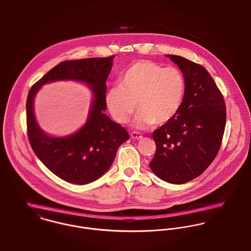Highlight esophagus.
Listing matches in <instances>:
<instances>
[{
	"instance_id": "1",
	"label": "esophagus",
	"mask_w": 251,
	"mask_h": 251,
	"mask_svg": "<svg viewBox=\"0 0 251 251\" xmlns=\"http://www.w3.org/2000/svg\"><path fill=\"white\" fill-rule=\"evenodd\" d=\"M131 137L132 138H135V139H140V138H142V135L140 133H138V132H132L131 133Z\"/></svg>"
}]
</instances>
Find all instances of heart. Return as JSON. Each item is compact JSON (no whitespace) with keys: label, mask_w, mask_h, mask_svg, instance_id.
Masks as SVG:
<instances>
[{"label":"heart","mask_w":251,"mask_h":251,"mask_svg":"<svg viewBox=\"0 0 251 251\" xmlns=\"http://www.w3.org/2000/svg\"><path fill=\"white\" fill-rule=\"evenodd\" d=\"M186 92V80L176 67H167L139 60L132 64L119 78V86L112 87L105 96V104L119 124L127 123L140 113L135 126L145 128L154 122L163 125L179 112Z\"/></svg>","instance_id":"heart-1"}]
</instances>
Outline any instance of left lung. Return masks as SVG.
Wrapping results in <instances>:
<instances>
[{
    "instance_id": "obj_1",
    "label": "left lung",
    "mask_w": 251,
    "mask_h": 251,
    "mask_svg": "<svg viewBox=\"0 0 251 251\" xmlns=\"http://www.w3.org/2000/svg\"><path fill=\"white\" fill-rule=\"evenodd\" d=\"M168 56L183 73L186 92L177 115L153 133L156 149L150 167L159 178L181 184L203 173L218 154L226 108L205 68L186 58Z\"/></svg>"
}]
</instances>
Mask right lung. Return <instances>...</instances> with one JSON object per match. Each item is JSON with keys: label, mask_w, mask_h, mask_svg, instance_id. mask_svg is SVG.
Returning <instances> with one entry per match:
<instances>
[{"label": "right lung", "mask_w": 251, "mask_h": 251, "mask_svg": "<svg viewBox=\"0 0 251 251\" xmlns=\"http://www.w3.org/2000/svg\"><path fill=\"white\" fill-rule=\"evenodd\" d=\"M115 57L63 61L29 90L26 99V131L30 146L52 173L68 182L86 184L96 180L110 168L118 147L130 137L125 128L103 113L107 109L106 80ZM68 78L87 82L93 90L95 99L88 121L80 131L66 138H51L38 128L33 113V99L44 83Z\"/></svg>", "instance_id": "right-lung-1"}]
</instances>
